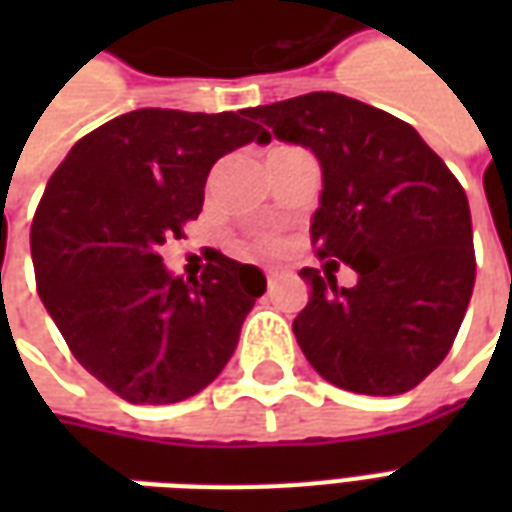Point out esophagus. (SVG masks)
<instances>
[{
    "label": "esophagus",
    "instance_id": "esophagus-1",
    "mask_svg": "<svg viewBox=\"0 0 512 512\" xmlns=\"http://www.w3.org/2000/svg\"><path fill=\"white\" fill-rule=\"evenodd\" d=\"M266 279L268 282H274V279H277V268H266Z\"/></svg>",
    "mask_w": 512,
    "mask_h": 512
}]
</instances>
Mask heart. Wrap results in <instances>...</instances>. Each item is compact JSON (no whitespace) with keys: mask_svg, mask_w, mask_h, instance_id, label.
I'll use <instances>...</instances> for the list:
<instances>
[{"mask_svg":"<svg viewBox=\"0 0 512 512\" xmlns=\"http://www.w3.org/2000/svg\"><path fill=\"white\" fill-rule=\"evenodd\" d=\"M255 246H260V249H266V246H271V238H266V235H263V238H257Z\"/></svg>","mask_w":512,"mask_h":512,"instance_id":"obj_1","label":"heart"}]
</instances>
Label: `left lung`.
Masks as SVG:
<instances>
[{
    "instance_id": "8db88e82",
    "label": "left lung",
    "mask_w": 512,
    "mask_h": 512,
    "mask_svg": "<svg viewBox=\"0 0 512 512\" xmlns=\"http://www.w3.org/2000/svg\"><path fill=\"white\" fill-rule=\"evenodd\" d=\"M249 117L318 158L312 244L356 271L354 288H337L329 268L299 271L310 285L293 321L304 356L348 392L414 389L447 356L472 299L466 191L408 123L348 95H299Z\"/></svg>"
}]
</instances>
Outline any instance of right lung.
<instances>
[{
  "label": "right lung",
  "instance_id": "right-lung-1",
  "mask_svg": "<svg viewBox=\"0 0 512 512\" xmlns=\"http://www.w3.org/2000/svg\"><path fill=\"white\" fill-rule=\"evenodd\" d=\"M268 134L244 112L136 109L79 139L32 222L43 307L79 365L128 400L167 406L219 376L266 293L257 266L213 252L200 279L158 246L197 219L211 167Z\"/></svg>",
  "mask_w": 512,
  "mask_h": 512
}]
</instances>
